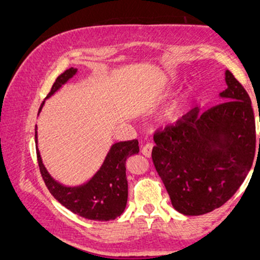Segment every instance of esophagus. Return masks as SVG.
Wrapping results in <instances>:
<instances>
[{"label":"esophagus","mask_w":260,"mask_h":260,"mask_svg":"<svg viewBox=\"0 0 260 260\" xmlns=\"http://www.w3.org/2000/svg\"><path fill=\"white\" fill-rule=\"evenodd\" d=\"M153 148H154L153 143H148V144H145L144 147H143L142 154L145 155L147 157H150L151 156V151H153Z\"/></svg>","instance_id":"esophagus-1"}]
</instances>
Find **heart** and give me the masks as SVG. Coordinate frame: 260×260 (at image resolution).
I'll list each match as a JSON object with an SVG mask.
<instances>
[{
    "mask_svg": "<svg viewBox=\"0 0 260 260\" xmlns=\"http://www.w3.org/2000/svg\"><path fill=\"white\" fill-rule=\"evenodd\" d=\"M172 77H174L172 74H166L162 80L164 82H170ZM184 98H186V92H180L166 104L162 112H161V121L164 124L175 126L176 123L181 121L184 113Z\"/></svg>",
    "mask_w": 260,
    "mask_h": 260,
    "instance_id": "heart-1",
    "label": "heart"
}]
</instances>
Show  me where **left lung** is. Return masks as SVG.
I'll use <instances>...</instances> for the list:
<instances>
[{"label": "left lung", "instance_id": "obj_1", "mask_svg": "<svg viewBox=\"0 0 260 260\" xmlns=\"http://www.w3.org/2000/svg\"><path fill=\"white\" fill-rule=\"evenodd\" d=\"M225 80L228 88L220 92L223 103L204 111L194 107L175 126L154 134L155 169L172 207L183 215H203L225 204L254 160L252 101L230 71Z\"/></svg>", "mask_w": 260, "mask_h": 260}]
</instances>
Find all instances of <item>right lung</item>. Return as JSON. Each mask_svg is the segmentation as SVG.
Listing matches in <instances>:
<instances>
[{
	"mask_svg": "<svg viewBox=\"0 0 260 260\" xmlns=\"http://www.w3.org/2000/svg\"><path fill=\"white\" fill-rule=\"evenodd\" d=\"M76 73L77 68L72 67L59 74L46 98L55 94ZM43 106L44 103L41 104L39 112ZM35 142L38 143L37 132ZM138 153L139 145L137 139L115 143L107 153L100 170L90 180L82 186L67 187L53 180L44 166L40 153L39 150L37 151L41 176L50 193L68 210L95 221L115 220L124 211L128 199L126 162L128 157Z\"/></svg>",
	"mask_w": 260,
	"mask_h": 260,
	"instance_id": "right-lung-1",
	"label": "right lung"
}]
</instances>
